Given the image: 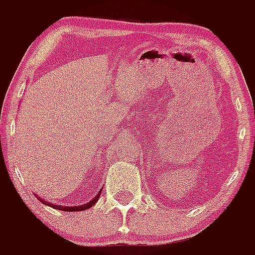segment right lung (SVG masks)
<instances>
[{
    "instance_id": "obj_1",
    "label": "right lung",
    "mask_w": 255,
    "mask_h": 255,
    "mask_svg": "<svg viewBox=\"0 0 255 255\" xmlns=\"http://www.w3.org/2000/svg\"><path fill=\"white\" fill-rule=\"evenodd\" d=\"M100 195H101V191H100V193H98V195H96V197H94L93 200H91V202H88L87 204H83V206H78V207H62V206H55V204H51V203H47V204H48V206H51L52 208L58 209V211H66V212L84 211V209H88V208H91V207H93V204L97 203V200H98ZM40 202H43V200H40ZM43 203H46V202H43Z\"/></svg>"
}]
</instances>
